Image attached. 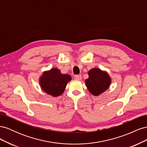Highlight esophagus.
Wrapping results in <instances>:
<instances>
[{"label":"esophagus","instance_id":"1","mask_svg":"<svg viewBox=\"0 0 147 147\" xmlns=\"http://www.w3.org/2000/svg\"><path fill=\"white\" fill-rule=\"evenodd\" d=\"M74 78L78 80H80L82 79V75H76L74 76Z\"/></svg>","mask_w":147,"mask_h":147}]
</instances>
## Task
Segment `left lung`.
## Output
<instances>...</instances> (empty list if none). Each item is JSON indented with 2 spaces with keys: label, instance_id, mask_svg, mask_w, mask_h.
<instances>
[{
  "label": "left lung",
  "instance_id": "1",
  "mask_svg": "<svg viewBox=\"0 0 147 147\" xmlns=\"http://www.w3.org/2000/svg\"><path fill=\"white\" fill-rule=\"evenodd\" d=\"M89 78L86 80V85L91 94L98 96L108 89L111 80L108 74L99 69L94 68L88 72Z\"/></svg>",
  "mask_w": 147,
  "mask_h": 147
}]
</instances>
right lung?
<instances>
[{
    "instance_id": "right-lung-1",
    "label": "right lung",
    "mask_w": 147,
    "mask_h": 147,
    "mask_svg": "<svg viewBox=\"0 0 147 147\" xmlns=\"http://www.w3.org/2000/svg\"><path fill=\"white\" fill-rule=\"evenodd\" d=\"M71 80V77L67 74H61L57 69H51L45 72L40 79L42 90L47 94L55 97L63 93L67 83Z\"/></svg>"
}]
</instances>
